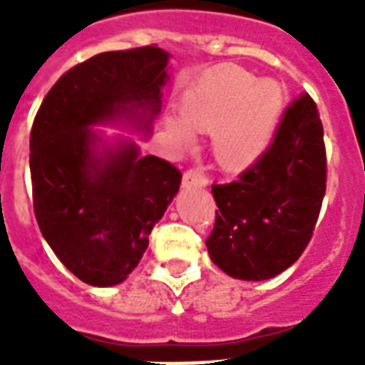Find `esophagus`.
Returning <instances> with one entry per match:
<instances>
[{"instance_id": "1", "label": "esophagus", "mask_w": 365, "mask_h": 365, "mask_svg": "<svg viewBox=\"0 0 365 365\" xmlns=\"http://www.w3.org/2000/svg\"><path fill=\"white\" fill-rule=\"evenodd\" d=\"M208 176L200 166H193L183 174V187H206Z\"/></svg>"}]
</instances>
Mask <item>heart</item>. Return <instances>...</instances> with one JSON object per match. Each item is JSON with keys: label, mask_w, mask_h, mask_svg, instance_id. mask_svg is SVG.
Segmentation results:
<instances>
[{"label": "heart", "mask_w": 365, "mask_h": 365, "mask_svg": "<svg viewBox=\"0 0 365 365\" xmlns=\"http://www.w3.org/2000/svg\"><path fill=\"white\" fill-rule=\"evenodd\" d=\"M284 88L272 79L255 81L240 68L212 73L182 102V123L170 119L168 132L180 145L193 142L189 130L214 132V153L227 168L254 165L271 145Z\"/></svg>", "instance_id": "1"}]
</instances>
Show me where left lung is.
<instances>
[{
  "mask_svg": "<svg viewBox=\"0 0 365 365\" xmlns=\"http://www.w3.org/2000/svg\"><path fill=\"white\" fill-rule=\"evenodd\" d=\"M326 145L309 94L286 108L267 151L237 182L214 183L216 223L206 248L229 277L267 280L299 259L326 195Z\"/></svg>",
  "mask_w": 365,
  "mask_h": 365,
  "instance_id": "8db88e82",
  "label": "left lung"
}]
</instances>
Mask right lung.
Here are the masks:
<instances>
[{
  "mask_svg": "<svg viewBox=\"0 0 365 365\" xmlns=\"http://www.w3.org/2000/svg\"><path fill=\"white\" fill-rule=\"evenodd\" d=\"M168 53L157 45L100 53L68 70L30 132L34 212L62 263L91 286H115L138 267L182 172L134 142L98 151L102 123L148 130L160 110Z\"/></svg>",
  "mask_w": 365,
  "mask_h": 365,
  "instance_id": "right-lung-1",
  "label": "right lung"
}]
</instances>
